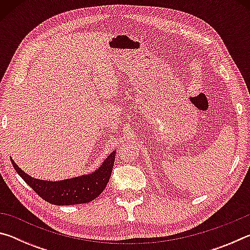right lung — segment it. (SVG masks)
<instances>
[{"mask_svg":"<svg viewBox=\"0 0 250 250\" xmlns=\"http://www.w3.org/2000/svg\"><path fill=\"white\" fill-rule=\"evenodd\" d=\"M116 151L111 152L99 168L88 175L52 182L34 179L16 166L11 158L15 171L46 202L54 205L86 204L98 197L107 186L111 176Z\"/></svg>","mask_w":250,"mask_h":250,"instance_id":"add662e5","label":"right lung"}]
</instances>
